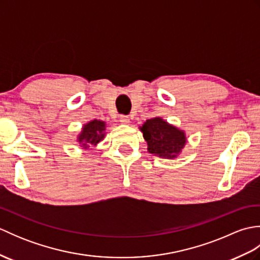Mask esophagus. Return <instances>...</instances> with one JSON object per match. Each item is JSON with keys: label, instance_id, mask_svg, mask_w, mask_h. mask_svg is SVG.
Returning <instances> with one entry per match:
<instances>
[{"label": "esophagus", "instance_id": "esophagus-1", "mask_svg": "<svg viewBox=\"0 0 260 260\" xmlns=\"http://www.w3.org/2000/svg\"><path fill=\"white\" fill-rule=\"evenodd\" d=\"M119 121L121 124H129V117L127 115H120Z\"/></svg>", "mask_w": 260, "mask_h": 260}]
</instances>
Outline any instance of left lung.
I'll return each mask as SVG.
<instances>
[{"label":"left lung","mask_w":260,"mask_h":260,"mask_svg":"<svg viewBox=\"0 0 260 260\" xmlns=\"http://www.w3.org/2000/svg\"><path fill=\"white\" fill-rule=\"evenodd\" d=\"M140 129L147 142V151L162 158H175L186 143L184 132L161 117L147 119Z\"/></svg>","instance_id":"1"}]
</instances>
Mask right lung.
<instances>
[{"label": "right lung", "mask_w": 260, "mask_h": 260, "mask_svg": "<svg viewBox=\"0 0 260 260\" xmlns=\"http://www.w3.org/2000/svg\"><path fill=\"white\" fill-rule=\"evenodd\" d=\"M106 124L103 120L93 119L89 123L82 126L80 134L78 135V142L82 147H89V144L97 145L99 142L104 140Z\"/></svg>", "instance_id": "add662e5"}]
</instances>
